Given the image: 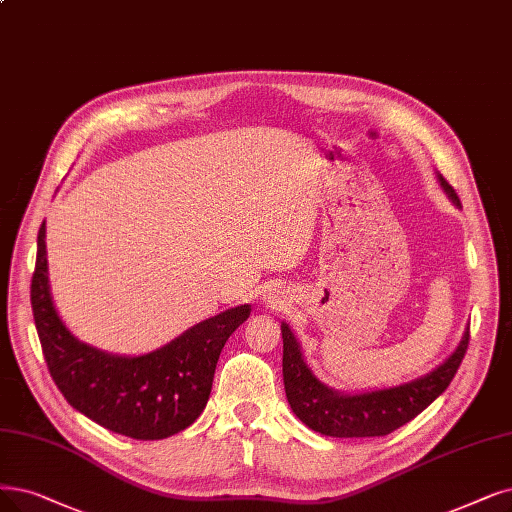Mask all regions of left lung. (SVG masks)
Returning <instances> with one entry per match:
<instances>
[{
    "mask_svg": "<svg viewBox=\"0 0 512 512\" xmlns=\"http://www.w3.org/2000/svg\"><path fill=\"white\" fill-rule=\"evenodd\" d=\"M439 185L460 206V199L449 182L437 174ZM283 336V384L292 412L313 431L327 437H384L414 420L426 410L454 380L468 349L466 332L458 349L433 372L382 391L344 395L325 386L306 365L300 344L288 323H281Z\"/></svg>",
    "mask_w": 512,
    "mask_h": 512,
    "instance_id": "1",
    "label": "left lung"
}]
</instances>
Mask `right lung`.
Returning <instances> with one entry per match:
<instances>
[{
	"instance_id": "obj_1",
	"label": "right lung",
	"mask_w": 512,
	"mask_h": 512,
	"mask_svg": "<svg viewBox=\"0 0 512 512\" xmlns=\"http://www.w3.org/2000/svg\"><path fill=\"white\" fill-rule=\"evenodd\" d=\"M31 306L50 376L69 405L109 431L140 441L172 437L199 418L222 346L252 311L241 304L218 313L147 355L98 351L69 332L52 302L46 222L37 235Z\"/></svg>"
}]
</instances>
